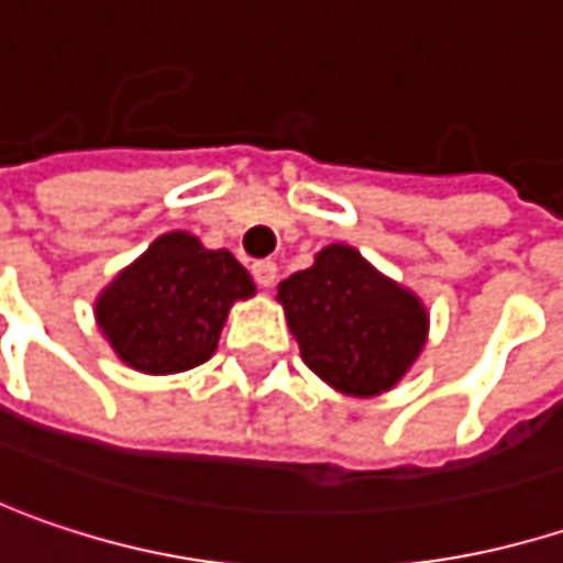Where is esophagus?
Returning <instances> with one entry per match:
<instances>
[{
	"mask_svg": "<svg viewBox=\"0 0 563 563\" xmlns=\"http://www.w3.org/2000/svg\"><path fill=\"white\" fill-rule=\"evenodd\" d=\"M251 274H254V280H257V286H274V280H277V264L274 261H254L251 264Z\"/></svg>",
	"mask_w": 563,
	"mask_h": 563,
	"instance_id": "obj_1",
	"label": "esophagus"
}]
</instances>
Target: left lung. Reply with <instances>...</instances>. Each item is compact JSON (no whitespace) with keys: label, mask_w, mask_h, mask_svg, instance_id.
I'll return each mask as SVG.
<instances>
[{"label":"left lung","mask_w":563,"mask_h":563,"mask_svg":"<svg viewBox=\"0 0 563 563\" xmlns=\"http://www.w3.org/2000/svg\"><path fill=\"white\" fill-rule=\"evenodd\" d=\"M277 299L306 366L344 395L395 388L427 344L423 302L350 245L318 251L309 271L277 286Z\"/></svg>","instance_id":"1"}]
</instances>
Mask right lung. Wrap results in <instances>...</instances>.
<instances>
[{
    "label": "right lung",
    "instance_id": "1",
    "mask_svg": "<svg viewBox=\"0 0 563 563\" xmlns=\"http://www.w3.org/2000/svg\"><path fill=\"white\" fill-rule=\"evenodd\" d=\"M249 296L251 274L229 251L168 232L104 286L95 318L126 366L168 376L207 363L232 302Z\"/></svg>",
    "mask_w": 563,
    "mask_h": 563
}]
</instances>
